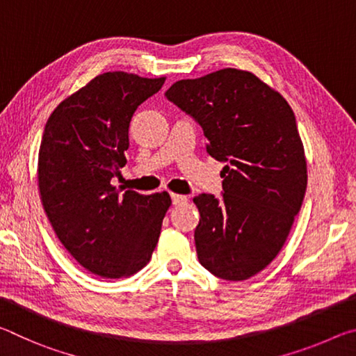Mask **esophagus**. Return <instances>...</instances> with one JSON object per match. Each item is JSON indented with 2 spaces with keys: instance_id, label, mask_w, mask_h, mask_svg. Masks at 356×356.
I'll list each match as a JSON object with an SVG mask.
<instances>
[{
  "instance_id": "1",
  "label": "esophagus",
  "mask_w": 356,
  "mask_h": 356,
  "mask_svg": "<svg viewBox=\"0 0 356 356\" xmlns=\"http://www.w3.org/2000/svg\"><path fill=\"white\" fill-rule=\"evenodd\" d=\"M171 200H172L174 206H180V204L188 202V197L184 196V195H174V193H171Z\"/></svg>"
}]
</instances>
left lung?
Returning a JSON list of instances; mask_svg holds the SVG:
<instances>
[{
  "label": "left lung",
  "instance_id": "obj_1",
  "mask_svg": "<svg viewBox=\"0 0 356 356\" xmlns=\"http://www.w3.org/2000/svg\"><path fill=\"white\" fill-rule=\"evenodd\" d=\"M165 95L201 125L209 155L226 163L220 200H193L197 259L221 280H248L281 251L303 204L308 171L292 108L238 69L176 81Z\"/></svg>",
  "mask_w": 356,
  "mask_h": 356
}]
</instances>
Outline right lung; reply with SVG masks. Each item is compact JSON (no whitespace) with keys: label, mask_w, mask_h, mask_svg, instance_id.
Segmentation results:
<instances>
[{"label":"right lung","mask_w":356,"mask_h":356,"mask_svg":"<svg viewBox=\"0 0 356 356\" xmlns=\"http://www.w3.org/2000/svg\"><path fill=\"white\" fill-rule=\"evenodd\" d=\"M163 83L106 72L63 100L42 135V206L64 248L104 278L131 276L150 261L171 206L166 191L120 195L111 185L127 163L131 116Z\"/></svg>","instance_id":"right-lung-1"}]
</instances>
